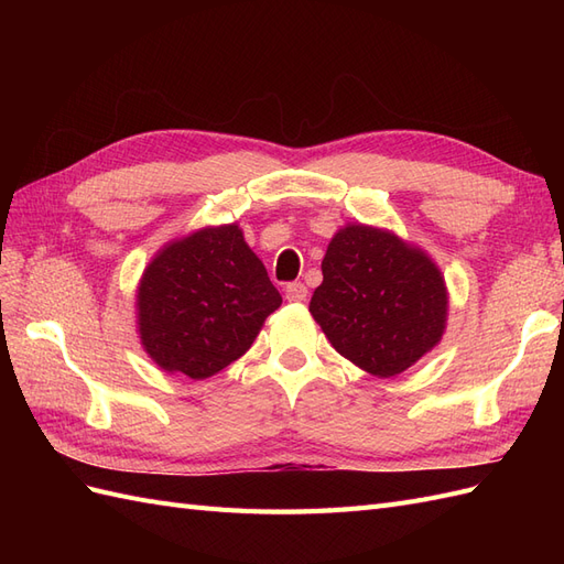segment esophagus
<instances>
[{
	"label": "esophagus",
	"mask_w": 564,
	"mask_h": 564,
	"mask_svg": "<svg viewBox=\"0 0 564 564\" xmlns=\"http://www.w3.org/2000/svg\"><path fill=\"white\" fill-rule=\"evenodd\" d=\"M286 301H292V303H301V301H305V296H308V286H305L303 282H292V284H286Z\"/></svg>",
	"instance_id": "esophagus-1"
}]
</instances>
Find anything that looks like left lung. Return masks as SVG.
<instances>
[{
  "instance_id": "left-lung-1",
  "label": "left lung",
  "mask_w": 564,
  "mask_h": 564,
  "mask_svg": "<svg viewBox=\"0 0 564 564\" xmlns=\"http://www.w3.org/2000/svg\"><path fill=\"white\" fill-rule=\"evenodd\" d=\"M311 315L352 365L390 379L440 344L447 286L421 249L388 230L350 224L324 253Z\"/></svg>"
}]
</instances>
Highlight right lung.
Returning <instances> with one entry per match:
<instances>
[{"label": "right lung", "instance_id": "right-lung-1", "mask_svg": "<svg viewBox=\"0 0 564 564\" xmlns=\"http://www.w3.org/2000/svg\"><path fill=\"white\" fill-rule=\"evenodd\" d=\"M282 296L240 226L169 242L139 284V334L164 371L209 379L242 357Z\"/></svg>", "mask_w": 564, "mask_h": 564}]
</instances>
